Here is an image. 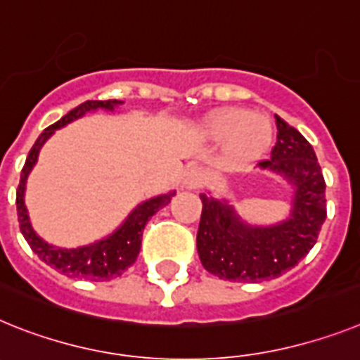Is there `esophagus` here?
Segmentation results:
<instances>
[{
  "instance_id": "1",
  "label": "esophagus",
  "mask_w": 360,
  "mask_h": 360,
  "mask_svg": "<svg viewBox=\"0 0 360 360\" xmlns=\"http://www.w3.org/2000/svg\"><path fill=\"white\" fill-rule=\"evenodd\" d=\"M202 182H204V171L200 167H189L184 173L182 186L186 189H196V187H200Z\"/></svg>"
}]
</instances>
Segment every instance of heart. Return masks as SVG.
Here are the masks:
<instances>
[{
  "instance_id": "b5f03b06",
  "label": "heart",
  "mask_w": 360,
  "mask_h": 360,
  "mask_svg": "<svg viewBox=\"0 0 360 360\" xmlns=\"http://www.w3.org/2000/svg\"><path fill=\"white\" fill-rule=\"evenodd\" d=\"M204 134L217 143L226 142V162L231 167H245L271 149L275 131L266 115L226 107L205 118Z\"/></svg>"
}]
</instances>
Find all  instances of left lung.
<instances>
[{"mask_svg": "<svg viewBox=\"0 0 360 360\" xmlns=\"http://www.w3.org/2000/svg\"><path fill=\"white\" fill-rule=\"evenodd\" d=\"M276 120L271 158L260 167L293 186L290 217L273 226H251L231 204L202 193L196 235L200 262L211 275L231 282H262L295 268L309 253L326 220V182L309 142L295 127Z\"/></svg>", "mask_w": 360, "mask_h": 360, "instance_id": "1", "label": "left lung"}]
</instances>
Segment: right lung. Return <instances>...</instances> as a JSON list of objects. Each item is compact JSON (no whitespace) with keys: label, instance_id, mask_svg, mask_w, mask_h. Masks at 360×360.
Returning a JSON list of instances; mask_svg holds the SVG:
<instances>
[{"label":"right lung","instance_id":"right-lung-1","mask_svg":"<svg viewBox=\"0 0 360 360\" xmlns=\"http://www.w3.org/2000/svg\"><path fill=\"white\" fill-rule=\"evenodd\" d=\"M124 103L118 100H87L76 109L69 110L61 120H58L56 124H52L38 136V140L34 142L32 149L29 150V156L25 160V165L21 169L20 186L16 191V205H18V220H20V229L25 236V240L29 242L30 250L38 255L43 262L51 266V268L58 269L61 275H67L70 278H87V281H110L116 278L127 268H131L136 260L138 253H140V245H142V235L143 227L149 222V218L160 211L162 207L171 202L174 196V191H169L165 195H158L155 198L142 202L133 210V213L125 218V222L116 229L115 233H110L109 236L101 238V240L92 242L89 245H82V248H56V245L49 244L36 235L30 224L29 213L25 207V186L27 178H29L30 171L38 162L39 149L43 143L47 142L49 138L54 134V131L60 127H65L67 124L75 122V120L82 118L84 115L96 109L115 110L116 105Z\"/></svg>","mask_w":360,"mask_h":360}]
</instances>
